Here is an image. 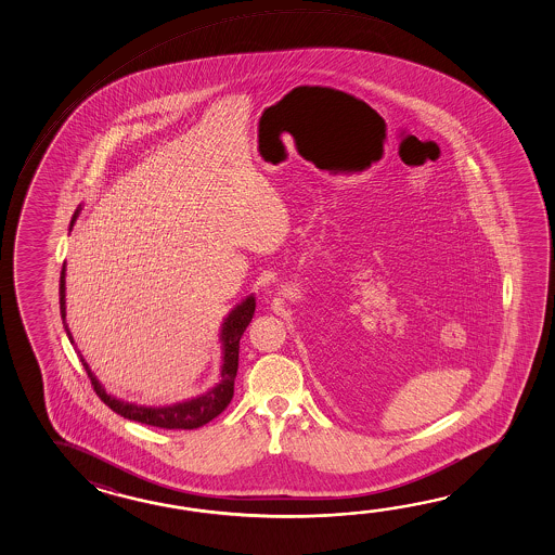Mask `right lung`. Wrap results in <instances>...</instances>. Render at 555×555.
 <instances>
[{
    "mask_svg": "<svg viewBox=\"0 0 555 555\" xmlns=\"http://www.w3.org/2000/svg\"><path fill=\"white\" fill-rule=\"evenodd\" d=\"M77 216H79V210L73 216L72 228L75 220H77ZM60 306L61 318H63V325H65V331L69 335V341L75 343L72 333L67 330V323H65V315H67L65 313V263H63V270H61ZM254 311H256V297L249 295L240 306L234 307L228 313V318L222 323V331H220V341H222V371H220V375H222V378L216 387H212L208 392H204V395H198L196 399L177 402V404H170V406H158V409L118 401L103 389V385L94 377L91 366L85 363V359H81L85 371L91 378V387L96 392V397L105 402L111 411H115V413L129 418V421H134V423L168 428V430H177V428L178 430H192V428L204 426L222 413L234 397L240 339L248 327L249 321L254 318Z\"/></svg>",
    "mask_w": 555,
    "mask_h": 555,
    "instance_id": "add662e5",
    "label": "right lung"
}]
</instances>
